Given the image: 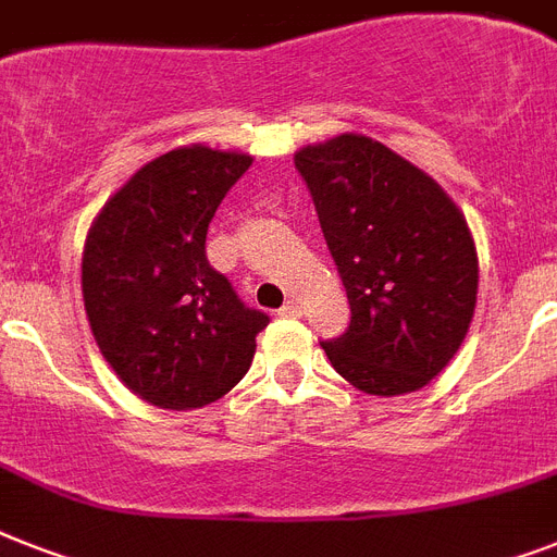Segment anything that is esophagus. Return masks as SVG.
I'll list each match as a JSON object with an SVG mask.
<instances>
[{"instance_id": "esophagus-1", "label": "esophagus", "mask_w": 557, "mask_h": 557, "mask_svg": "<svg viewBox=\"0 0 557 557\" xmlns=\"http://www.w3.org/2000/svg\"><path fill=\"white\" fill-rule=\"evenodd\" d=\"M280 314H283V318H300V314H304V309H300V304H297L295 297H292V300H286V304H283Z\"/></svg>"}]
</instances>
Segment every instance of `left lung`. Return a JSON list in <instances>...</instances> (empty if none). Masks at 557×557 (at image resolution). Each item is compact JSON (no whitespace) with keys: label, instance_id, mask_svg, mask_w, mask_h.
I'll return each mask as SVG.
<instances>
[{"label":"left lung","instance_id":"obj_1","mask_svg":"<svg viewBox=\"0 0 557 557\" xmlns=\"http://www.w3.org/2000/svg\"><path fill=\"white\" fill-rule=\"evenodd\" d=\"M295 168L352 312L344 335L321 341L323 352L370 396L424 387L457 356L474 318L466 219L431 176L367 135L304 147Z\"/></svg>","mask_w":557,"mask_h":557}]
</instances>
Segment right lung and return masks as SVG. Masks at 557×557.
<instances>
[{
  "label": "right lung",
  "mask_w": 557,
  "mask_h": 557,
  "mask_svg": "<svg viewBox=\"0 0 557 557\" xmlns=\"http://www.w3.org/2000/svg\"><path fill=\"white\" fill-rule=\"evenodd\" d=\"M251 156L182 147L141 168L95 219L83 304L117 379L164 410L216 401L251 367L269 314L208 262V225Z\"/></svg>",
  "instance_id": "obj_1"
}]
</instances>
